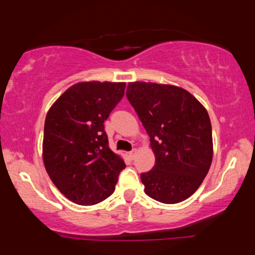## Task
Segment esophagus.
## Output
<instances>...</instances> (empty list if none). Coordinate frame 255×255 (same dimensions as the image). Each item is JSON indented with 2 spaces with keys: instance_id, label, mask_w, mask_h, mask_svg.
I'll return each mask as SVG.
<instances>
[{
  "instance_id": "34e87169",
  "label": "esophagus",
  "mask_w": 255,
  "mask_h": 255,
  "mask_svg": "<svg viewBox=\"0 0 255 255\" xmlns=\"http://www.w3.org/2000/svg\"><path fill=\"white\" fill-rule=\"evenodd\" d=\"M135 154H136V148H133V150L128 153V157H129L130 159H134V158H135Z\"/></svg>"
}]
</instances>
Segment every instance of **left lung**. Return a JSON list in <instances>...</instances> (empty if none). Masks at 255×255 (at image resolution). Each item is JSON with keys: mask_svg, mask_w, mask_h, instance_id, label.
Listing matches in <instances>:
<instances>
[{"mask_svg": "<svg viewBox=\"0 0 255 255\" xmlns=\"http://www.w3.org/2000/svg\"><path fill=\"white\" fill-rule=\"evenodd\" d=\"M127 99L150 136L156 162L140 175L145 193L164 204L186 200L211 166L212 128L205 108L172 85L129 83Z\"/></svg>", "mask_w": 255, "mask_h": 255, "instance_id": "obj_1", "label": "left lung"}]
</instances>
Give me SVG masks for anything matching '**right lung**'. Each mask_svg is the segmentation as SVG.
I'll return each instance as SVG.
<instances>
[{
	"instance_id": "obj_1",
	"label": "right lung",
	"mask_w": 255,
	"mask_h": 255,
	"mask_svg": "<svg viewBox=\"0 0 255 255\" xmlns=\"http://www.w3.org/2000/svg\"><path fill=\"white\" fill-rule=\"evenodd\" d=\"M126 83H79L48 111L43 160L55 186L69 200L95 205L115 191L126 168L109 147L104 121L125 95Z\"/></svg>"
}]
</instances>
